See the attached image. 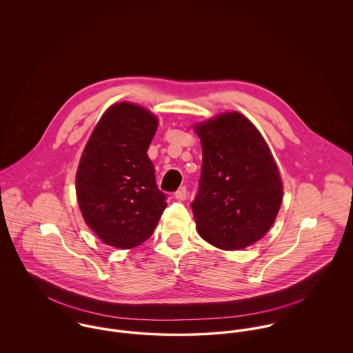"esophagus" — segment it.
Returning <instances> with one entry per match:
<instances>
[{
    "instance_id": "obj_1",
    "label": "esophagus",
    "mask_w": 353,
    "mask_h": 353,
    "mask_svg": "<svg viewBox=\"0 0 353 353\" xmlns=\"http://www.w3.org/2000/svg\"><path fill=\"white\" fill-rule=\"evenodd\" d=\"M186 197H188V189H186L185 186L179 188V189L175 192V199H176L178 201H185Z\"/></svg>"
}]
</instances>
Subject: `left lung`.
Segmentation results:
<instances>
[{
    "label": "left lung",
    "mask_w": 353,
    "mask_h": 353,
    "mask_svg": "<svg viewBox=\"0 0 353 353\" xmlns=\"http://www.w3.org/2000/svg\"><path fill=\"white\" fill-rule=\"evenodd\" d=\"M201 140L200 190L192 203L199 235L235 252L261 241L283 201L279 167L261 132L238 111L193 125Z\"/></svg>",
    "instance_id": "1"
}]
</instances>
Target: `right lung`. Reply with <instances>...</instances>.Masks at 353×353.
<instances>
[{"label":"right lung","mask_w":353,"mask_h":353,"mask_svg":"<svg viewBox=\"0 0 353 353\" xmlns=\"http://www.w3.org/2000/svg\"><path fill=\"white\" fill-rule=\"evenodd\" d=\"M159 126L148 108L111 104L81 153L76 197L85 224L107 246L129 250L144 243L167 206L147 151Z\"/></svg>","instance_id":"right-lung-1"}]
</instances>
